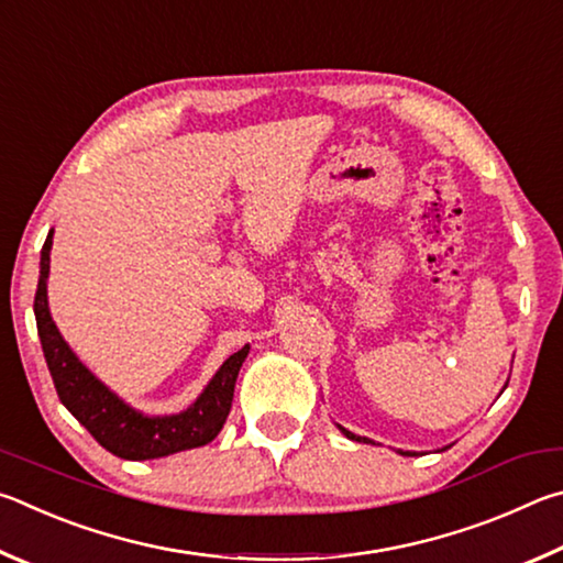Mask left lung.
Segmentation results:
<instances>
[{
	"label": "left lung",
	"instance_id": "obj_1",
	"mask_svg": "<svg viewBox=\"0 0 563 563\" xmlns=\"http://www.w3.org/2000/svg\"><path fill=\"white\" fill-rule=\"evenodd\" d=\"M341 432H343V435H346L349 440H356V442H371L368 438H361V435H356V432H351V430H346V428H341V426H336ZM400 452V455H408V457H416L418 455V452H410V450H398Z\"/></svg>",
	"mask_w": 563,
	"mask_h": 563
}]
</instances>
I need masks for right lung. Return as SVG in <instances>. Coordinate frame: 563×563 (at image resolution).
Wrapping results in <instances>:
<instances>
[{"label":"right lung","instance_id":"add662e5","mask_svg":"<svg viewBox=\"0 0 563 563\" xmlns=\"http://www.w3.org/2000/svg\"><path fill=\"white\" fill-rule=\"evenodd\" d=\"M52 244L54 230L48 232L42 246L34 317L48 373H52L58 400L64 402L66 410L91 432L98 445L123 460H157L212 442L230 416L234 383L250 346L232 353L222 363L190 408L173 412V416H147V412L135 410L78 361L62 331L56 329L46 297Z\"/></svg>","mask_w":563,"mask_h":563}]
</instances>
